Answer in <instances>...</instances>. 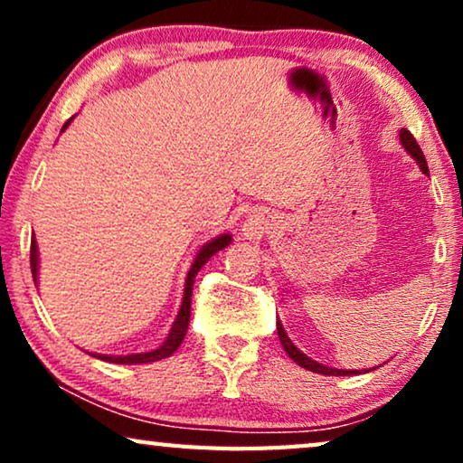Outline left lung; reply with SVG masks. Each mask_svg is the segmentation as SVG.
Listing matches in <instances>:
<instances>
[{
    "label": "left lung",
    "mask_w": 463,
    "mask_h": 463,
    "mask_svg": "<svg viewBox=\"0 0 463 463\" xmlns=\"http://www.w3.org/2000/svg\"><path fill=\"white\" fill-rule=\"evenodd\" d=\"M401 141H402V147L407 149L409 154L415 157L417 164H420V168L423 170V175H428V162H426V157H423V151L420 149V145H417L415 137L411 135V132H409L407 128H401ZM276 326H278V337H280V344H282V347H284V352H287L288 356L293 358L297 364L303 366V369L314 371V373H320V375H354V371L328 369V366L320 364V363H316V360H312V358H307L306 354L299 352V350H297V347L293 345V341H290V339H288V335L284 333V328H282V325H280V320L276 322Z\"/></svg>",
    "instance_id": "1"
}]
</instances>
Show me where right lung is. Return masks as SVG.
I'll use <instances>...</instances> for the list:
<instances>
[{"instance_id":"1","label":"right lung","mask_w":463,"mask_h":463,"mask_svg":"<svg viewBox=\"0 0 463 463\" xmlns=\"http://www.w3.org/2000/svg\"><path fill=\"white\" fill-rule=\"evenodd\" d=\"M71 119L73 118L67 119L65 126H62V130L67 128ZM230 242H232L230 233H223V236L214 238L213 242H208L206 246H202V250L198 252V257H195L192 269H189V274H187L185 293H183V303H181L179 316H176V320H175L173 328H170L166 341H164V344L157 347V350L145 352V354H130V356H105V354H99V358L100 360H107V363H116V364H143V363H156V360L168 358L170 354L179 350V345L183 344V337H185L187 326H189V314H192L194 278L200 271L202 265H204L208 259L214 255V252H219L221 249H225V246L230 244ZM29 259H31V274H33V280L37 282V242H35V238H31V257Z\"/></svg>"}]
</instances>
